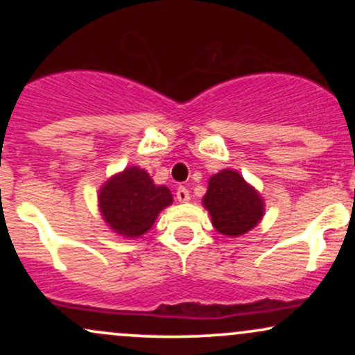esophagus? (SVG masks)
Returning <instances> with one entry per match:
<instances>
[{
	"instance_id": "obj_1",
	"label": "esophagus",
	"mask_w": 355,
	"mask_h": 355,
	"mask_svg": "<svg viewBox=\"0 0 355 355\" xmlns=\"http://www.w3.org/2000/svg\"><path fill=\"white\" fill-rule=\"evenodd\" d=\"M177 200L180 203H187L190 200V191L187 190V187H178L177 189Z\"/></svg>"
}]
</instances>
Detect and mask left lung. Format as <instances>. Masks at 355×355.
Segmentation results:
<instances>
[{"mask_svg":"<svg viewBox=\"0 0 355 355\" xmlns=\"http://www.w3.org/2000/svg\"><path fill=\"white\" fill-rule=\"evenodd\" d=\"M202 203L209 210L214 229L227 237H240L250 232L266 214L262 195L232 168L211 175Z\"/></svg>","mask_w":355,"mask_h":355,"instance_id":"obj_1","label":"left lung"}]
</instances>
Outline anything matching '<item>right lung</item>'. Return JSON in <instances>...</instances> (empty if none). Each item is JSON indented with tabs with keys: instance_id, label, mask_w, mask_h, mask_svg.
<instances>
[{
	"instance_id": "right-lung-1",
	"label": "right lung",
	"mask_w": 355,
	"mask_h": 355,
	"mask_svg": "<svg viewBox=\"0 0 355 355\" xmlns=\"http://www.w3.org/2000/svg\"><path fill=\"white\" fill-rule=\"evenodd\" d=\"M172 202L168 187L155 185L146 170L137 165L112 175L98 190V210L105 225L123 239L145 235Z\"/></svg>"
}]
</instances>
